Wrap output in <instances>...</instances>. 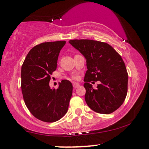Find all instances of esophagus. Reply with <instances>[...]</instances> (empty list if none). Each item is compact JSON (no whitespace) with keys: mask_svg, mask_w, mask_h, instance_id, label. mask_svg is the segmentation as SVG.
<instances>
[{"mask_svg":"<svg viewBox=\"0 0 149 149\" xmlns=\"http://www.w3.org/2000/svg\"><path fill=\"white\" fill-rule=\"evenodd\" d=\"M79 86H80V85H79L78 83H74V84H73V87H74V88H78Z\"/></svg>","mask_w":149,"mask_h":149,"instance_id":"1","label":"esophagus"}]
</instances>
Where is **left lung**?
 <instances>
[{
	"label": "left lung",
	"mask_w": 149,
	"mask_h": 149,
	"mask_svg": "<svg viewBox=\"0 0 149 149\" xmlns=\"http://www.w3.org/2000/svg\"><path fill=\"white\" fill-rule=\"evenodd\" d=\"M71 45L86 59L84 84L85 100L92 110L108 114L116 110L126 97L128 75L124 61L116 50L104 42L90 39H74ZM99 81L96 89L90 81Z\"/></svg>",
	"instance_id": "8db88e82"
}]
</instances>
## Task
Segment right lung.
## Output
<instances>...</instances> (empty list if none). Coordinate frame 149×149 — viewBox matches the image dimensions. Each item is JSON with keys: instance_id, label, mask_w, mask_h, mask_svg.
<instances>
[{"instance_id": "obj_1", "label": "right lung", "mask_w": 149, "mask_h": 149, "mask_svg": "<svg viewBox=\"0 0 149 149\" xmlns=\"http://www.w3.org/2000/svg\"><path fill=\"white\" fill-rule=\"evenodd\" d=\"M65 43L45 42L33 47L21 68V90L26 107L36 118L46 123L59 120L66 114L72 95V84L67 79L57 90L49 85Z\"/></svg>"}]
</instances>
